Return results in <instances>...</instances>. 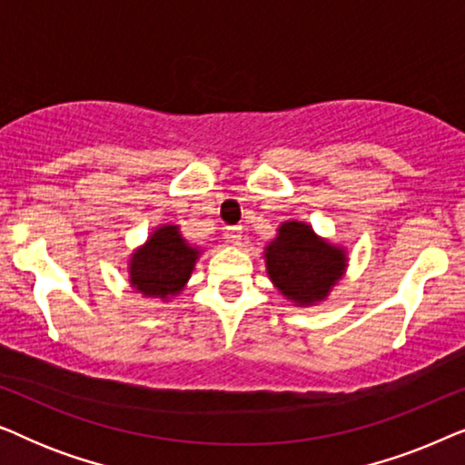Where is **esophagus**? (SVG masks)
<instances>
[{"label":"esophagus","mask_w":465,"mask_h":465,"mask_svg":"<svg viewBox=\"0 0 465 465\" xmlns=\"http://www.w3.org/2000/svg\"><path fill=\"white\" fill-rule=\"evenodd\" d=\"M224 237H226V241H231V243L237 245L241 237H243V228H241V226H228L224 231Z\"/></svg>","instance_id":"obj_1"}]
</instances>
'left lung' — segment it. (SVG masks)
<instances>
[{
    "instance_id": "1",
    "label": "left lung",
    "mask_w": 465,
    "mask_h": 465,
    "mask_svg": "<svg viewBox=\"0 0 465 465\" xmlns=\"http://www.w3.org/2000/svg\"><path fill=\"white\" fill-rule=\"evenodd\" d=\"M345 269V253L301 222H285L279 237L266 247V271L272 283L298 304L328 296Z\"/></svg>"
}]
</instances>
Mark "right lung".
Here are the masks:
<instances>
[{
    "label": "right lung",
    "instance_id": "add662e5",
    "mask_svg": "<svg viewBox=\"0 0 465 465\" xmlns=\"http://www.w3.org/2000/svg\"><path fill=\"white\" fill-rule=\"evenodd\" d=\"M196 250L180 237L177 226H163L133 253L131 283L145 296L177 294L194 269Z\"/></svg>",
    "mask_w": 465,
    "mask_h": 465
}]
</instances>
